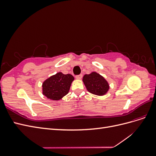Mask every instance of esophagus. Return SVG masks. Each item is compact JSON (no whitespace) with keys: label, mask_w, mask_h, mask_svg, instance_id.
<instances>
[{"label":"esophagus","mask_w":156,"mask_h":156,"mask_svg":"<svg viewBox=\"0 0 156 156\" xmlns=\"http://www.w3.org/2000/svg\"><path fill=\"white\" fill-rule=\"evenodd\" d=\"M83 77V75L82 74H80V75H75V78L77 79H81Z\"/></svg>","instance_id":"34e87169"}]
</instances>
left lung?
I'll return each mask as SVG.
<instances>
[{"label": "left lung", "mask_w": 156, "mask_h": 156, "mask_svg": "<svg viewBox=\"0 0 156 156\" xmlns=\"http://www.w3.org/2000/svg\"><path fill=\"white\" fill-rule=\"evenodd\" d=\"M83 81L87 90L97 96L105 95L109 89V84L106 79L95 72L84 75Z\"/></svg>", "instance_id": "8db88e82"}]
</instances>
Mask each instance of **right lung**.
Instances as JSON below:
<instances>
[{
	"label": "right lung",
	"mask_w": 156,
	"mask_h": 156,
	"mask_svg": "<svg viewBox=\"0 0 156 156\" xmlns=\"http://www.w3.org/2000/svg\"><path fill=\"white\" fill-rule=\"evenodd\" d=\"M74 80L71 74L58 72L52 75L42 84V94L51 100H59L69 92Z\"/></svg>",
	"instance_id": "add662e5"
}]
</instances>
